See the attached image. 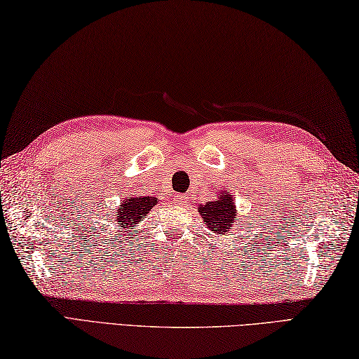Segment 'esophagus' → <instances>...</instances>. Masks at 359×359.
<instances>
[{
    "mask_svg": "<svg viewBox=\"0 0 359 359\" xmlns=\"http://www.w3.org/2000/svg\"><path fill=\"white\" fill-rule=\"evenodd\" d=\"M174 199H175V203L180 205V207H187V205H188V199L184 194H177L174 197Z\"/></svg>",
    "mask_w": 359,
    "mask_h": 359,
    "instance_id": "esophagus-1",
    "label": "esophagus"
}]
</instances>
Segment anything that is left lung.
Returning a JSON list of instances; mask_svg holds the SVG:
<instances>
[{"instance_id":"obj_1","label":"left lung","mask_w":359,"mask_h":359,"mask_svg":"<svg viewBox=\"0 0 359 359\" xmlns=\"http://www.w3.org/2000/svg\"><path fill=\"white\" fill-rule=\"evenodd\" d=\"M202 220L208 225L210 230L216 234L230 233V228L236 222V205L231 194L226 191L217 194V199L199 205Z\"/></svg>"}]
</instances>
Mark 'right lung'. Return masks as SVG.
Wrapping results in <instances>:
<instances>
[{"mask_svg":"<svg viewBox=\"0 0 359 359\" xmlns=\"http://www.w3.org/2000/svg\"><path fill=\"white\" fill-rule=\"evenodd\" d=\"M158 203L157 197H149V196H131L126 197V199L118 205V210L116 212V222L121 228L133 226L134 224L139 222L144 216L148 215L151 208Z\"/></svg>","mask_w":359,"mask_h":359,"instance_id":"1","label":"right lung"}]
</instances>
